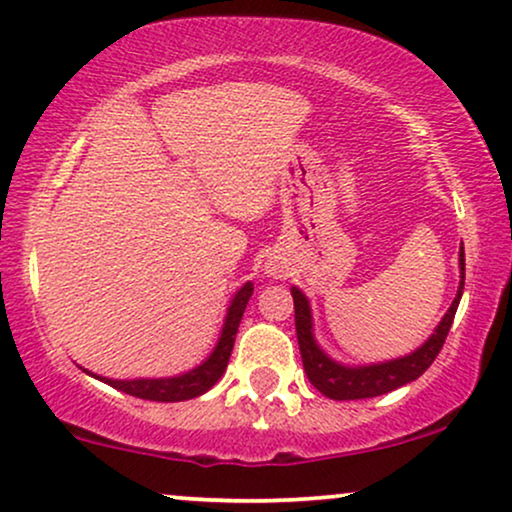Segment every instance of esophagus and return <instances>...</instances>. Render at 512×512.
Returning a JSON list of instances; mask_svg holds the SVG:
<instances>
[{"instance_id": "34e87169", "label": "esophagus", "mask_w": 512, "mask_h": 512, "mask_svg": "<svg viewBox=\"0 0 512 512\" xmlns=\"http://www.w3.org/2000/svg\"><path fill=\"white\" fill-rule=\"evenodd\" d=\"M267 274H271V276H274V278H281L283 276V267H281V264H267Z\"/></svg>"}]
</instances>
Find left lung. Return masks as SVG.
Returning a JSON list of instances; mask_svg holds the SVG:
<instances>
[{
    "label": "left lung",
    "instance_id": "8db88e82",
    "mask_svg": "<svg viewBox=\"0 0 512 512\" xmlns=\"http://www.w3.org/2000/svg\"><path fill=\"white\" fill-rule=\"evenodd\" d=\"M461 267V283L459 292H456L452 306H449L445 318L435 327V332L428 337L426 344H421L417 351L410 356L386 360V363L374 365H358L349 367L332 360L327 353L316 344L313 337V323H311V306L309 299L299 288H292V299H295V327H297V342L299 353H302L304 372L313 386L318 388L325 398L332 400H363L374 398V395H384L395 388L410 384V381L419 379L424 374L445 344L449 327H452L454 313L459 309L461 295H463V281H466V257H463V245L459 255Z\"/></svg>",
    "mask_w": 512,
    "mask_h": 512
}]
</instances>
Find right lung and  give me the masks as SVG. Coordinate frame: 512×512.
<instances>
[{"mask_svg": "<svg viewBox=\"0 0 512 512\" xmlns=\"http://www.w3.org/2000/svg\"><path fill=\"white\" fill-rule=\"evenodd\" d=\"M250 295H252V283L248 281L241 290L236 292L234 299H231L227 318H224L222 335L217 339V346L213 349V353H210L199 367H194V370L177 374V377H166V379H105V377H98V374H93V377L105 381V384L117 388V391H124L142 400H154V403H180V400L199 398V395L206 393L208 388H213L217 384V379L222 377L224 370H227L238 325H241L243 311L245 306H248Z\"/></svg>", "mask_w": 512, "mask_h": 512, "instance_id": "right-lung-1", "label": "right lung"}]
</instances>
